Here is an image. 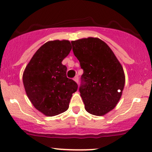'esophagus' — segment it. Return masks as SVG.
I'll return each mask as SVG.
<instances>
[{"label":"esophagus","mask_w":152,"mask_h":152,"mask_svg":"<svg viewBox=\"0 0 152 152\" xmlns=\"http://www.w3.org/2000/svg\"><path fill=\"white\" fill-rule=\"evenodd\" d=\"M74 80L76 82V83H78V76H75L74 78Z\"/></svg>","instance_id":"34e87169"}]
</instances>
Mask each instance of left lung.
<instances>
[{
    "label": "left lung",
    "instance_id": "1",
    "mask_svg": "<svg viewBox=\"0 0 152 152\" xmlns=\"http://www.w3.org/2000/svg\"><path fill=\"white\" fill-rule=\"evenodd\" d=\"M71 44L83 70L79 91L85 109L95 116L105 115L121 96L125 83L123 68L109 46L98 38H82Z\"/></svg>",
    "mask_w": 152,
    "mask_h": 152
}]
</instances>
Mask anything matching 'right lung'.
<instances>
[{"label": "right lung", "mask_w": 152, "mask_h": 152, "mask_svg": "<svg viewBox=\"0 0 152 152\" xmlns=\"http://www.w3.org/2000/svg\"><path fill=\"white\" fill-rule=\"evenodd\" d=\"M66 40L48 41L40 47L26 67L23 82L26 94L36 109L48 116L69 109L78 85L66 76L62 61L71 50Z\"/></svg>", "instance_id": "right-lung-1"}]
</instances>
